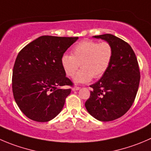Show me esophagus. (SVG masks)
I'll return each mask as SVG.
<instances>
[{
  "instance_id": "obj_1",
  "label": "esophagus",
  "mask_w": 151,
  "mask_h": 151,
  "mask_svg": "<svg viewBox=\"0 0 151 151\" xmlns=\"http://www.w3.org/2000/svg\"><path fill=\"white\" fill-rule=\"evenodd\" d=\"M79 89H80V87H79V86H74V88H72V91H78Z\"/></svg>"
}]
</instances>
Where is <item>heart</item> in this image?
I'll return each instance as SVG.
<instances>
[{"label": "heart", "mask_w": 151, "mask_h": 151, "mask_svg": "<svg viewBox=\"0 0 151 151\" xmlns=\"http://www.w3.org/2000/svg\"><path fill=\"white\" fill-rule=\"evenodd\" d=\"M114 49L111 43L103 41L84 40L77 43L71 49V55L64 54L60 63L64 72L72 77L81 67L74 77L75 83H86L92 77L99 78L108 71L113 59Z\"/></svg>", "instance_id": "obj_1"}]
</instances>
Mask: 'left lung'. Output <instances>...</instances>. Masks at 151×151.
Returning <instances> with one entry per match:
<instances>
[{
    "mask_svg": "<svg viewBox=\"0 0 151 151\" xmlns=\"http://www.w3.org/2000/svg\"><path fill=\"white\" fill-rule=\"evenodd\" d=\"M93 37L111 43L114 55L108 71L90 86L93 90L85 106L95 119L108 122L123 116L134 103L139 85V68L134 50L123 40L111 34Z\"/></svg>",
    "mask_w": 151,
    "mask_h": 151,
    "instance_id": "obj_1",
    "label": "left lung"
}]
</instances>
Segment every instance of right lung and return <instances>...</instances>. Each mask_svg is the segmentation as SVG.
Masks as SVG:
<instances>
[{"label": "right lung", "mask_w": 151, "mask_h": 151, "mask_svg": "<svg viewBox=\"0 0 151 151\" xmlns=\"http://www.w3.org/2000/svg\"><path fill=\"white\" fill-rule=\"evenodd\" d=\"M78 37H39L21 49L14 62L12 91L20 111L39 122L52 120L62 111L73 83L65 76L61 57Z\"/></svg>", "instance_id": "add662e5"}]
</instances>
